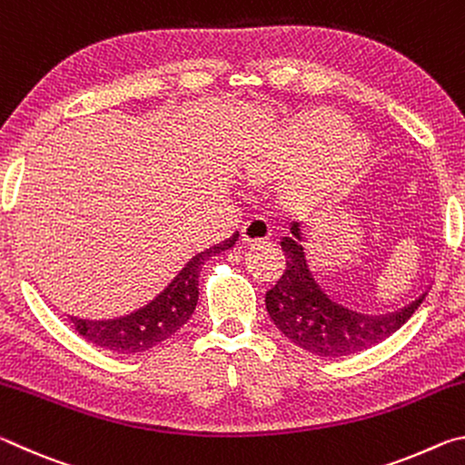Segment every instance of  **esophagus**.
Segmentation results:
<instances>
[{"label":"esophagus","instance_id":"1","mask_svg":"<svg viewBox=\"0 0 465 465\" xmlns=\"http://www.w3.org/2000/svg\"><path fill=\"white\" fill-rule=\"evenodd\" d=\"M240 235L243 243H261L271 238V225L261 217H252L250 222L242 225Z\"/></svg>","mask_w":465,"mask_h":465}]
</instances>
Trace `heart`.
Returning a JSON list of instances; mask_svg holds the SVG:
<instances>
[{
    "mask_svg": "<svg viewBox=\"0 0 465 465\" xmlns=\"http://www.w3.org/2000/svg\"><path fill=\"white\" fill-rule=\"evenodd\" d=\"M349 131V121L332 110H316L299 119L287 133L285 152L305 157L328 149L322 157L316 178L310 183L305 193L316 194L326 188L342 184L361 168L367 157V141L361 135H344ZM279 153H266L261 162H256L254 176L264 178L277 172L281 166Z\"/></svg>",
    "mask_w": 465,
    "mask_h": 465,
    "instance_id": "b5f03b06",
    "label": "heart"
}]
</instances>
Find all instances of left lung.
Returning a JSON list of instances; mask_svg holds the SVG:
<instances>
[{"label":"left lung","mask_w":465,"mask_h":465,"mask_svg":"<svg viewBox=\"0 0 465 465\" xmlns=\"http://www.w3.org/2000/svg\"><path fill=\"white\" fill-rule=\"evenodd\" d=\"M299 223L291 225V238H282L285 272L271 291H266V310L291 342L320 357H346L367 351L402 328L419 310L424 295L406 308L365 316L342 308L330 299L313 279L305 261Z\"/></svg>","instance_id":"left-lung-1"}]
</instances>
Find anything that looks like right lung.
<instances>
[{
	"instance_id": "1",
	"label": "right lung",
	"mask_w": 465,
	"mask_h": 465,
	"mask_svg": "<svg viewBox=\"0 0 465 465\" xmlns=\"http://www.w3.org/2000/svg\"><path fill=\"white\" fill-rule=\"evenodd\" d=\"M238 235L240 233L235 232L232 238L193 256L184 269L178 272V277L152 303H147L145 308L137 310L131 316L100 322L74 316H69V320L74 322L75 330L85 341L102 346V349L113 352H143L153 349L155 344L163 342L176 330L183 328L188 318L193 316L196 302H199V274L204 261L219 254V252L230 250Z\"/></svg>"
}]
</instances>
